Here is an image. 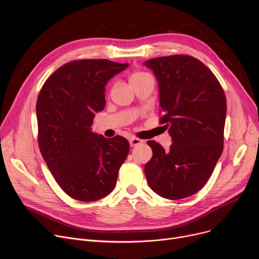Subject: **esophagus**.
<instances>
[{"label":"esophagus","instance_id":"34e87169","mask_svg":"<svg viewBox=\"0 0 259 259\" xmlns=\"http://www.w3.org/2000/svg\"><path fill=\"white\" fill-rule=\"evenodd\" d=\"M129 143H130V146H131V147H135V146L141 145V144L143 143V141L140 140V139H138V138H131L130 141H129Z\"/></svg>","mask_w":259,"mask_h":259}]
</instances>
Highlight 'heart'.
Instances as JSON below:
<instances>
[{"label":"heart","instance_id":"heart-1","mask_svg":"<svg viewBox=\"0 0 259 259\" xmlns=\"http://www.w3.org/2000/svg\"><path fill=\"white\" fill-rule=\"evenodd\" d=\"M148 77H151L150 74H148L147 72L144 71H133L130 76H129V81L130 84H135V83H140V81L148 78Z\"/></svg>","mask_w":259,"mask_h":259}]
</instances>
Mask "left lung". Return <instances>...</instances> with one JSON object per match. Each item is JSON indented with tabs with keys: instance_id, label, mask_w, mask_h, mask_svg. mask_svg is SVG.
Returning <instances> with one entry per match:
<instances>
[{
	"instance_id": "left-lung-1",
	"label": "left lung",
	"mask_w": 259,
	"mask_h": 259,
	"mask_svg": "<svg viewBox=\"0 0 259 259\" xmlns=\"http://www.w3.org/2000/svg\"><path fill=\"white\" fill-rule=\"evenodd\" d=\"M159 88L164 124L172 139L165 150L148 141L152 158L145 166L147 182L159 196L182 199L205 186L224 149L227 114L225 92L209 68L190 56L148 60Z\"/></svg>"
}]
</instances>
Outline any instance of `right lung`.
<instances>
[{"label":"right lung","mask_w":259,"mask_h":259,"mask_svg":"<svg viewBox=\"0 0 259 259\" xmlns=\"http://www.w3.org/2000/svg\"><path fill=\"white\" fill-rule=\"evenodd\" d=\"M129 64L108 60L67 63L45 81L36 102L38 146L63 191L94 201L110 193L130 145L92 132L95 113L105 108V86Z\"/></svg>","instance_id":"right-lung-1"}]
</instances>
